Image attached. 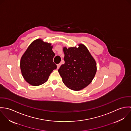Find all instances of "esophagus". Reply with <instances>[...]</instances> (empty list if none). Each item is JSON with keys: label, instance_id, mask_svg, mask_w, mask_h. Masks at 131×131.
Listing matches in <instances>:
<instances>
[{"label": "esophagus", "instance_id": "34e87169", "mask_svg": "<svg viewBox=\"0 0 131 131\" xmlns=\"http://www.w3.org/2000/svg\"><path fill=\"white\" fill-rule=\"evenodd\" d=\"M60 66H61V64H60V63L57 64V69H58L59 68V67H60Z\"/></svg>", "mask_w": 131, "mask_h": 131}]
</instances>
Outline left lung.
I'll use <instances>...</instances> for the list:
<instances>
[{
    "label": "left lung",
    "instance_id": "1",
    "mask_svg": "<svg viewBox=\"0 0 131 131\" xmlns=\"http://www.w3.org/2000/svg\"><path fill=\"white\" fill-rule=\"evenodd\" d=\"M64 63L58 72L64 84L69 89L79 91L91 83L96 73V63L86 47L63 48Z\"/></svg>",
    "mask_w": 131,
    "mask_h": 131
}]
</instances>
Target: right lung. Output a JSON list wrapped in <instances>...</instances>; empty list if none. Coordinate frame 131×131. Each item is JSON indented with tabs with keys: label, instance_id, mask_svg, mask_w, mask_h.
Listing matches in <instances>:
<instances>
[{
	"label": "right lung",
	"instance_id": "obj_1",
	"mask_svg": "<svg viewBox=\"0 0 131 131\" xmlns=\"http://www.w3.org/2000/svg\"><path fill=\"white\" fill-rule=\"evenodd\" d=\"M52 48L51 44L37 39L30 45L21 57V74L30 84L35 86L43 84L56 69L57 66L53 61L55 54Z\"/></svg>",
	"mask_w": 131,
	"mask_h": 131
}]
</instances>
